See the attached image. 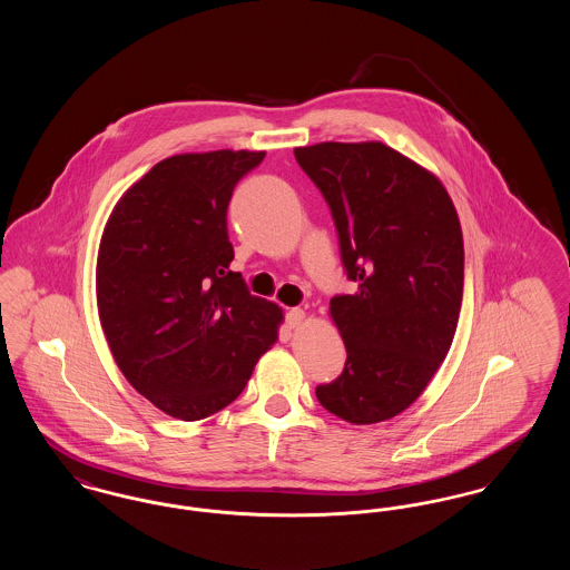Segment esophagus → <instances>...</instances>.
Instances as JSON below:
<instances>
[{"label":"esophagus","instance_id":"34e87169","mask_svg":"<svg viewBox=\"0 0 570 570\" xmlns=\"http://www.w3.org/2000/svg\"><path fill=\"white\" fill-rule=\"evenodd\" d=\"M303 323H305V312L301 307H295V309H291L286 314V325H288V328H298Z\"/></svg>","mask_w":570,"mask_h":570}]
</instances>
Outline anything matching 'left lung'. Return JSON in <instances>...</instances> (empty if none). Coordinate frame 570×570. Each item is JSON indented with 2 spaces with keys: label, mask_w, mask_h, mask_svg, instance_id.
Instances as JSON below:
<instances>
[{
  "label": "left lung",
  "mask_w": 570,
  "mask_h": 570,
  "mask_svg": "<svg viewBox=\"0 0 570 570\" xmlns=\"http://www.w3.org/2000/svg\"><path fill=\"white\" fill-rule=\"evenodd\" d=\"M295 158L325 196L354 295L328 312L344 372L316 386L331 414L372 425L404 412L451 348L463 295V237L438 177L382 142H318Z\"/></svg>",
  "instance_id": "left-lung-1"
}]
</instances>
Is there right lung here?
I'll use <instances>...</instances> for the list:
<instances>
[{
  "mask_svg": "<svg viewBox=\"0 0 570 570\" xmlns=\"http://www.w3.org/2000/svg\"><path fill=\"white\" fill-rule=\"evenodd\" d=\"M263 158L230 149L166 158L119 198L100 242L98 312L115 363L181 421L235 402L284 318L230 272L228 203Z\"/></svg>",
  "mask_w": 570,
  "mask_h": 570,
  "instance_id": "obj_1",
  "label": "right lung"
}]
</instances>
